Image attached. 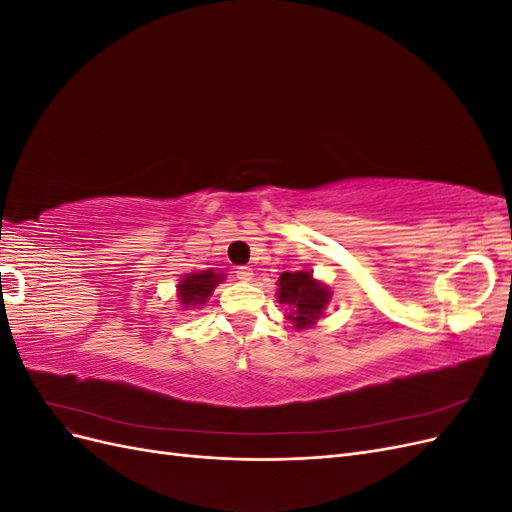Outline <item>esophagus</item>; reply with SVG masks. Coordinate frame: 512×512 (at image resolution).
<instances>
[{"mask_svg":"<svg viewBox=\"0 0 512 512\" xmlns=\"http://www.w3.org/2000/svg\"><path fill=\"white\" fill-rule=\"evenodd\" d=\"M237 280H241V282H252V280H254V271H252L250 267H239Z\"/></svg>","mask_w":512,"mask_h":512,"instance_id":"34e87169","label":"esophagus"}]
</instances>
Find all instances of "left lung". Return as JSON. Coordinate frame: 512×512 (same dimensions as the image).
I'll use <instances>...</instances> for the list:
<instances>
[{
	"mask_svg": "<svg viewBox=\"0 0 512 512\" xmlns=\"http://www.w3.org/2000/svg\"><path fill=\"white\" fill-rule=\"evenodd\" d=\"M277 286H280L275 292L277 303H284L288 307L286 320L297 331L314 327L324 316V309H327L333 294L329 284L316 280L309 269L282 273Z\"/></svg>",
	"mask_w": 512,
	"mask_h": 512,
	"instance_id": "1",
	"label": "left lung"
}]
</instances>
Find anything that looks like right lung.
<instances>
[{"label": "right lung", "instance_id": "add662e5", "mask_svg": "<svg viewBox=\"0 0 512 512\" xmlns=\"http://www.w3.org/2000/svg\"><path fill=\"white\" fill-rule=\"evenodd\" d=\"M224 280L226 275L222 271H213V269L185 273L177 284V299H179L181 312H185V309H200L203 305H207L215 286L222 284Z\"/></svg>", "mask_w": 512, "mask_h": 512}]
</instances>
